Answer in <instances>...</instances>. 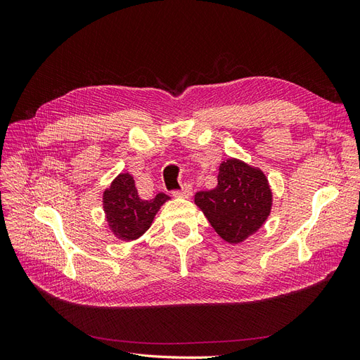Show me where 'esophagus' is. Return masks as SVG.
<instances>
[{"mask_svg": "<svg viewBox=\"0 0 360 360\" xmlns=\"http://www.w3.org/2000/svg\"><path fill=\"white\" fill-rule=\"evenodd\" d=\"M172 195H174V197H179V198H191L192 197V188L189 186V184H186V186H183L180 191H172Z\"/></svg>", "mask_w": 360, "mask_h": 360, "instance_id": "obj_1", "label": "esophagus"}]
</instances>
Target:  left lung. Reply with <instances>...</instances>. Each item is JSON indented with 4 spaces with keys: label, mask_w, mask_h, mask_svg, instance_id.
Wrapping results in <instances>:
<instances>
[{
    "label": "left lung",
    "mask_w": 360,
    "mask_h": 360,
    "mask_svg": "<svg viewBox=\"0 0 360 360\" xmlns=\"http://www.w3.org/2000/svg\"><path fill=\"white\" fill-rule=\"evenodd\" d=\"M195 204L224 240L240 243L266 222L271 191L263 171L226 159L219 167L217 186L195 193Z\"/></svg>",
    "instance_id": "1"
}]
</instances>
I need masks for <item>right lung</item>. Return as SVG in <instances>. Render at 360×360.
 I'll return each mask as SVG.
<instances>
[{"label":"right lung","mask_w":360,"mask_h":360,"mask_svg":"<svg viewBox=\"0 0 360 360\" xmlns=\"http://www.w3.org/2000/svg\"><path fill=\"white\" fill-rule=\"evenodd\" d=\"M168 200L169 197L163 192L151 200H143L138 195L134 177L124 172L103 192L102 202L114 236L130 242L148 230L160 205Z\"/></svg>","instance_id":"add662e5"}]
</instances>
